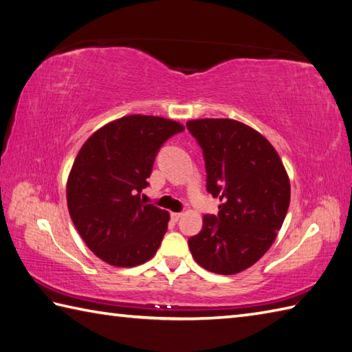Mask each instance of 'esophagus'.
<instances>
[{"label": "esophagus", "instance_id": "1", "mask_svg": "<svg viewBox=\"0 0 352 352\" xmlns=\"http://www.w3.org/2000/svg\"><path fill=\"white\" fill-rule=\"evenodd\" d=\"M182 216H183V213H177V212H172L170 213V218H172V221H178V219H180L182 218Z\"/></svg>", "mask_w": 352, "mask_h": 352}]
</instances>
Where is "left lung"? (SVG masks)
<instances>
[{"instance_id":"1","label":"left lung","mask_w":352,"mask_h":352,"mask_svg":"<svg viewBox=\"0 0 352 352\" xmlns=\"http://www.w3.org/2000/svg\"><path fill=\"white\" fill-rule=\"evenodd\" d=\"M203 148L207 190L218 197V216L206 214L189 239L192 257L214 274L234 275L265 256L290 203V182L278 153L252 126L227 118L188 121Z\"/></svg>"}]
</instances>
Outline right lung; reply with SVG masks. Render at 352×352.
I'll use <instances>...</instances> for the list:
<instances>
[{"label":"right lung","instance_id":"obj_1","mask_svg":"<svg viewBox=\"0 0 352 352\" xmlns=\"http://www.w3.org/2000/svg\"><path fill=\"white\" fill-rule=\"evenodd\" d=\"M184 125L162 116L126 115L89 138L66 182L71 219L81 239L107 265L133 267L159 250L169 212L140 199L163 142Z\"/></svg>","mask_w":352,"mask_h":352}]
</instances>
